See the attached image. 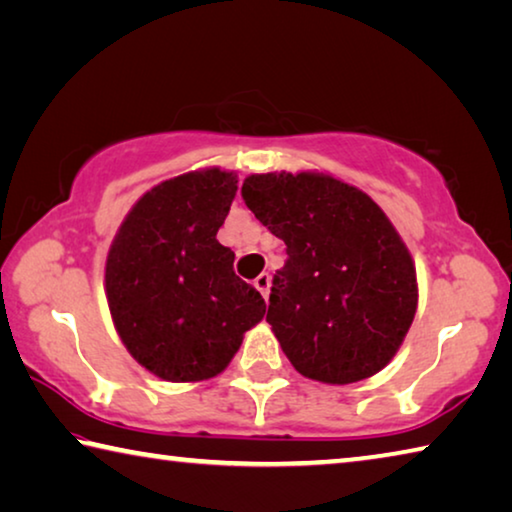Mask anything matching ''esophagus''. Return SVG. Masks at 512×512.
I'll return each mask as SVG.
<instances>
[{
    "label": "esophagus",
    "mask_w": 512,
    "mask_h": 512,
    "mask_svg": "<svg viewBox=\"0 0 512 512\" xmlns=\"http://www.w3.org/2000/svg\"><path fill=\"white\" fill-rule=\"evenodd\" d=\"M255 289L262 293L264 296V300L268 298V289H271V275L268 273H262V275H257L255 277Z\"/></svg>",
    "instance_id": "1"
}]
</instances>
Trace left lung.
I'll list each match as a JSON object with an SVG mask.
<instances>
[{"instance_id": "obj_1", "label": "left lung", "mask_w": 512, "mask_h": 512, "mask_svg": "<svg viewBox=\"0 0 512 512\" xmlns=\"http://www.w3.org/2000/svg\"><path fill=\"white\" fill-rule=\"evenodd\" d=\"M241 196L287 244L266 323L291 366L339 386L386 368L415 318L418 280L384 210L318 171L253 173Z\"/></svg>"}]
</instances>
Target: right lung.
<instances>
[{"instance_id": "add662e5", "label": "right lung", "mask_w": 512, "mask_h": 512, "mask_svg": "<svg viewBox=\"0 0 512 512\" xmlns=\"http://www.w3.org/2000/svg\"><path fill=\"white\" fill-rule=\"evenodd\" d=\"M237 173L187 171L149 189L121 221L106 259V298L121 343L164 381H203L228 368L264 298L232 271L216 239Z\"/></svg>"}]
</instances>
